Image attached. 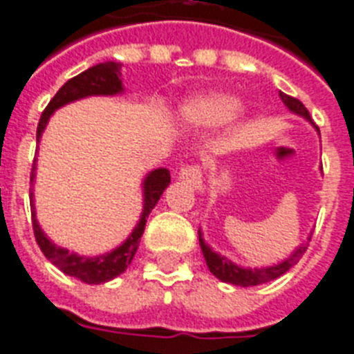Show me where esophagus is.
I'll return each mask as SVG.
<instances>
[{
	"label": "esophagus",
	"instance_id": "34e87169",
	"mask_svg": "<svg viewBox=\"0 0 354 354\" xmlns=\"http://www.w3.org/2000/svg\"><path fill=\"white\" fill-rule=\"evenodd\" d=\"M180 180L189 184L195 189H203V169L198 165H184L180 169Z\"/></svg>",
	"mask_w": 354,
	"mask_h": 354
}]
</instances>
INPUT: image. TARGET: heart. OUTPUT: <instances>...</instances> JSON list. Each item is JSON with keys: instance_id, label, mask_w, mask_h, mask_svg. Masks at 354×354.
<instances>
[{"instance_id": "heart-1", "label": "heart", "mask_w": 354, "mask_h": 354, "mask_svg": "<svg viewBox=\"0 0 354 354\" xmlns=\"http://www.w3.org/2000/svg\"><path fill=\"white\" fill-rule=\"evenodd\" d=\"M238 111V101L230 95H204L195 99L189 106L193 118L201 122L219 124L227 122Z\"/></svg>"}]
</instances>
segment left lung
Listing matches in <instances>:
<instances>
[{"label": "left lung", "mask_w": 354, "mask_h": 354, "mask_svg": "<svg viewBox=\"0 0 354 354\" xmlns=\"http://www.w3.org/2000/svg\"><path fill=\"white\" fill-rule=\"evenodd\" d=\"M279 97L281 101L285 103V106L289 109L290 112H295L298 116L306 118L310 120L311 116L308 109L304 106L302 101H298L297 97H290L287 93H281L279 91ZM198 242H201V250H203L204 261L208 264V268L217 279H221L225 283H232V285H240V287H253V285H263L266 281H272L276 277L283 276L285 272L292 268L295 264L300 261L306 250H308V243H302L300 248L290 253L289 259H285L283 263L274 264V266H266V268H242V266H236L234 263H230L229 259L223 257V255H217L216 251H212L210 245H206V242L203 240V234L198 230Z\"/></svg>", "instance_id": "obj_1"}]
</instances>
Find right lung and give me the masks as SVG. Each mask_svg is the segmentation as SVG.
<instances>
[{
  "instance_id": "obj_1",
  "label": "right lung",
  "mask_w": 354,
  "mask_h": 354,
  "mask_svg": "<svg viewBox=\"0 0 354 354\" xmlns=\"http://www.w3.org/2000/svg\"><path fill=\"white\" fill-rule=\"evenodd\" d=\"M122 91H124V86H122V64H116V62L97 64L93 67H90L88 71L77 75V77H73L57 90L56 95L52 97L48 106L41 114V120H39L37 125V140L43 135L44 127L48 124V120L54 114V111H57L59 106L73 103V101H78V99H84V97L116 95V93H122ZM35 169H37V165L33 161L30 180L31 184H33V178H35ZM169 184V170H151L142 184L144 210L142 216H140V221H138L137 227L133 229L129 238L122 245H118L116 250L109 251L104 255H99V257H80L77 253L65 250V248H57L56 243L50 242L43 232V229L39 227L37 219H35L33 193L30 191L31 219H33V234H35V240H37L39 248L44 253V257L48 259L52 264H56L57 268L64 272V274H67V276L77 277V279H80L84 283L90 285H99L104 283V281H111L116 276H120L122 272L127 270V266H129L138 250L140 236H142L144 227H146V217L150 216V212L153 210V206L161 198L163 191L167 189Z\"/></svg>"
}]
</instances>
